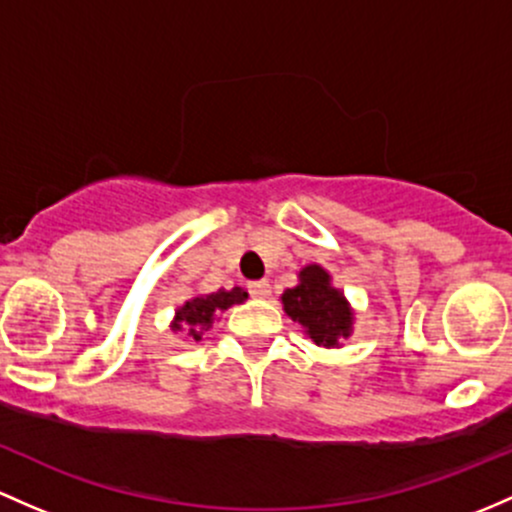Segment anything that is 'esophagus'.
Returning <instances> with one entry per match:
<instances>
[{"instance_id":"obj_1","label":"esophagus","mask_w":512,"mask_h":512,"mask_svg":"<svg viewBox=\"0 0 512 512\" xmlns=\"http://www.w3.org/2000/svg\"><path fill=\"white\" fill-rule=\"evenodd\" d=\"M247 289H250V294H252V297H255V299H267V297H270V294H272L270 282H265V279H260V282H252Z\"/></svg>"}]
</instances>
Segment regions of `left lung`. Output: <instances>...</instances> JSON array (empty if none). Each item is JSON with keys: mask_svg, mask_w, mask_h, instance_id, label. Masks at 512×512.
I'll return each instance as SVG.
<instances>
[{"mask_svg": "<svg viewBox=\"0 0 512 512\" xmlns=\"http://www.w3.org/2000/svg\"><path fill=\"white\" fill-rule=\"evenodd\" d=\"M284 311L304 328L306 336L324 348H341L353 333V309L341 289L331 284V274L321 265H306L297 287L282 294Z\"/></svg>", "mask_w": 512, "mask_h": 512, "instance_id": "obj_1", "label": "left lung"}]
</instances>
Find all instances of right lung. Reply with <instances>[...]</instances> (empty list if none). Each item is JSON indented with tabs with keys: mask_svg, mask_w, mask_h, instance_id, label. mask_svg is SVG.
Wrapping results in <instances>:
<instances>
[{
	"mask_svg": "<svg viewBox=\"0 0 512 512\" xmlns=\"http://www.w3.org/2000/svg\"><path fill=\"white\" fill-rule=\"evenodd\" d=\"M245 299L247 292L242 287L218 289L213 294H196V297L188 299L184 306L176 309L171 331H186L193 341H201V336L213 326L218 314H223L233 304H242Z\"/></svg>",
	"mask_w": 512,
	"mask_h": 512,
	"instance_id": "add662e5",
	"label": "right lung"
}]
</instances>
